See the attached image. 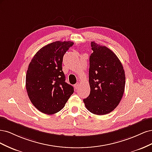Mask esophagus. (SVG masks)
<instances>
[{
    "instance_id": "esophagus-1",
    "label": "esophagus",
    "mask_w": 152,
    "mask_h": 152,
    "mask_svg": "<svg viewBox=\"0 0 152 152\" xmlns=\"http://www.w3.org/2000/svg\"><path fill=\"white\" fill-rule=\"evenodd\" d=\"M74 87H75V88L76 89H79V87H80V84L79 83V82H77V83H76V84L74 85Z\"/></svg>"
}]
</instances>
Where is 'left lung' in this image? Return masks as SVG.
Instances as JSON below:
<instances>
[{
	"label": "left lung",
	"instance_id": "left-lung-1",
	"mask_svg": "<svg viewBox=\"0 0 152 152\" xmlns=\"http://www.w3.org/2000/svg\"><path fill=\"white\" fill-rule=\"evenodd\" d=\"M89 57L90 94L83 99L86 108L99 115L109 113L120 103L125 89L126 76L121 61L112 50L91 42Z\"/></svg>",
	"mask_w": 152,
	"mask_h": 152
}]
</instances>
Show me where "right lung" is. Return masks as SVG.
<instances>
[{
  "label": "right lung",
  "mask_w": 152,
  "mask_h": 152,
  "mask_svg": "<svg viewBox=\"0 0 152 152\" xmlns=\"http://www.w3.org/2000/svg\"><path fill=\"white\" fill-rule=\"evenodd\" d=\"M73 44L56 41L41 48L32 58L26 75V89L31 103L40 112L52 115L60 111L73 93L62 70L64 54Z\"/></svg>",
  "instance_id": "add662e5"
}]
</instances>
